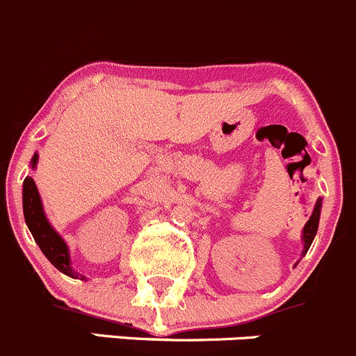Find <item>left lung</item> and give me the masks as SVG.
Wrapping results in <instances>:
<instances>
[{
  "label": "left lung",
  "mask_w": 356,
  "mask_h": 356,
  "mask_svg": "<svg viewBox=\"0 0 356 356\" xmlns=\"http://www.w3.org/2000/svg\"><path fill=\"white\" fill-rule=\"evenodd\" d=\"M321 209H322V199H321V197H318L317 202H315L312 216H310V219L305 222V226H303V232H302V241H303L302 259L305 257V254H307V252H309L310 245H312L315 234H317L318 219H321ZM298 262H300V260H298Z\"/></svg>",
  "instance_id": "obj_1"
}]
</instances>
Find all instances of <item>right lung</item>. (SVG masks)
<instances>
[{
  "mask_svg": "<svg viewBox=\"0 0 356 356\" xmlns=\"http://www.w3.org/2000/svg\"><path fill=\"white\" fill-rule=\"evenodd\" d=\"M38 161L39 154L35 152L31 159L32 170L38 168ZM22 204H24L25 222H27L35 243L39 245V248H41L47 260H49L58 270L67 274V276L75 277V280H79V277L80 280H86V276H82V274H79L76 270L72 269V257H70L67 241L56 233V229H54L53 226H51V222L47 221L46 212H44L42 207L41 195H39V190L38 186H35V181L32 179V177H27L24 179Z\"/></svg>",
  "mask_w": 356,
  "mask_h": 356,
  "instance_id": "right-lung-1",
  "label": "right lung"
}]
</instances>
